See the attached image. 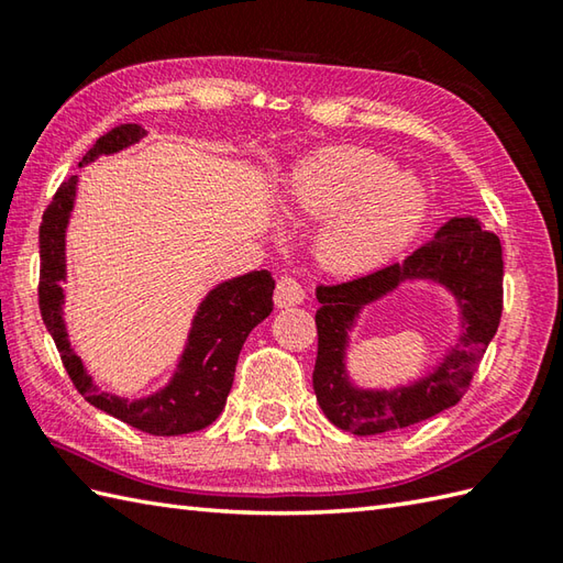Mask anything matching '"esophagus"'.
Instances as JSON below:
<instances>
[{
	"instance_id": "34e87169",
	"label": "esophagus",
	"mask_w": 563,
	"mask_h": 563,
	"mask_svg": "<svg viewBox=\"0 0 563 563\" xmlns=\"http://www.w3.org/2000/svg\"><path fill=\"white\" fill-rule=\"evenodd\" d=\"M307 300V290L302 288V283H297L290 275H283L275 285V305L278 307H297Z\"/></svg>"
}]
</instances>
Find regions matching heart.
Wrapping results in <instances>:
<instances>
[{
  "label": "heart",
  "instance_id": "b5f03b06",
  "mask_svg": "<svg viewBox=\"0 0 563 563\" xmlns=\"http://www.w3.org/2000/svg\"><path fill=\"white\" fill-rule=\"evenodd\" d=\"M283 206L329 218L317 242L319 258L339 273H365L411 242L426 220L428 190L373 150L331 145L295 166Z\"/></svg>",
  "mask_w": 563,
  "mask_h": 563
}]
</instances>
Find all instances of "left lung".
<instances>
[{"instance_id":"1","label":"left lung","mask_w":563,"mask_h":563,"mask_svg":"<svg viewBox=\"0 0 563 563\" xmlns=\"http://www.w3.org/2000/svg\"><path fill=\"white\" fill-rule=\"evenodd\" d=\"M404 279H435L455 295L465 333L433 374L409 388L357 390L344 375V345L356 312ZM314 394L333 426L355 435L409 428L450 409L470 389L504 312V251L476 218H452L409 258L339 285H319Z\"/></svg>"}]
</instances>
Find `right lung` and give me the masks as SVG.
<instances>
[{"label":"right lung","mask_w":563,"mask_h":563,"mask_svg":"<svg viewBox=\"0 0 563 563\" xmlns=\"http://www.w3.org/2000/svg\"><path fill=\"white\" fill-rule=\"evenodd\" d=\"M145 137V128L137 123L118 125L97 140L79 166L93 162L101 154L121 152ZM77 176L59 184L53 202L43 212L41 222V283L38 305L45 329L57 345L59 357L77 391L97 409L111 413L118 421L133 426L150 435H184L210 426L224 409L227 394L232 389L239 351L263 319L273 312L275 280L268 271H251L239 278L224 280L210 290L200 302L188 333V343L169 385L147 399H123L93 385L81 357L69 345L63 302L67 280L65 268V232L71 208H75Z\"/></svg>","instance_id":"1"}]
</instances>
